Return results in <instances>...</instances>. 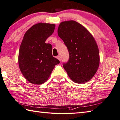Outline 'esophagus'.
Masks as SVG:
<instances>
[{"label": "esophagus", "mask_w": 120, "mask_h": 120, "mask_svg": "<svg viewBox=\"0 0 120 120\" xmlns=\"http://www.w3.org/2000/svg\"><path fill=\"white\" fill-rule=\"evenodd\" d=\"M56 58H57V59H58L59 60V61H61V59H60V57L59 56H58L56 57Z\"/></svg>", "instance_id": "obj_1"}]
</instances>
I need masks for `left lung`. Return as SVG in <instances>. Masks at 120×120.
<instances>
[{"label":"left lung","instance_id":"left-lung-1","mask_svg":"<svg viewBox=\"0 0 120 120\" xmlns=\"http://www.w3.org/2000/svg\"><path fill=\"white\" fill-rule=\"evenodd\" d=\"M58 34L69 52V60L63 64L68 76L76 83L88 82L95 74L99 64V50L94 37L74 21L61 22Z\"/></svg>","mask_w":120,"mask_h":120}]
</instances>
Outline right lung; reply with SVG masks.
Segmentation results:
<instances>
[{
	"mask_svg": "<svg viewBox=\"0 0 120 120\" xmlns=\"http://www.w3.org/2000/svg\"><path fill=\"white\" fill-rule=\"evenodd\" d=\"M55 28V24L40 22L24 34L18 61L22 74L30 83L41 85L45 82L55 65L60 63L52 55V45L45 43Z\"/></svg>",
	"mask_w": 120,
	"mask_h": 120,
	"instance_id": "right-lung-1",
	"label": "right lung"
}]
</instances>
